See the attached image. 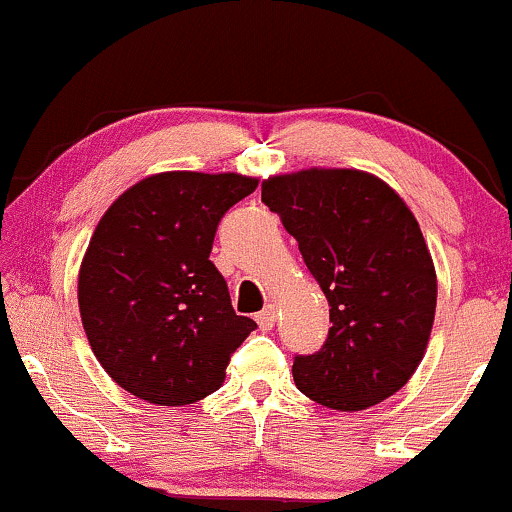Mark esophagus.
Instances as JSON below:
<instances>
[{
    "label": "esophagus",
    "instance_id": "34e87169",
    "mask_svg": "<svg viewBox=\"0 0 512 512\" xmlns=\"http://www.w3.org/2000/svg\"><path fill=\"white\" fill-rule=\"evenodd\" d=\"M275 316H278V311H275L273 304H268L266 309H263L261 314L256 316L258 328H261V330H273V326H275Z\"/></svg>",
    "mask_w": 512,
    "mask_h": 512
}]
</instances>
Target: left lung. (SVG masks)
Wrapping results in <instances>:
<instances>
[{
	"instance_id": "left-lung-1",
	"label": "left lung",
	"mask_w": 512,
	"mask_h": 512,
	"mask_svg": "<svg viewBox=\"0 0 512 512\" xmlns=\"http://www.w3.org/2000/svg\"><path fill=\"white\" fill-rule=\"evenodd\" d=\"M261 198L299 242L330 306L321 350L294 357L297 388L342 412L398 393L436 314V270L410 208L359 170L280 174L263 182Z\"/></svg>"
}]
</instances>
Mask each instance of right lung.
<instances>
[{"mask_svg": "<svg viewBox=\"0 0 512 512\" xmlns=\"http://www.w3.org/2000/svg\"><path fill=\"white\" fill-rule=\"evenodd\" d=\"M256 186L242 174L162 172L124 191L95 227L78 273L83 330L102 369L136 398L203 400L256 328L234 314L210 261L222 215Z\"/></svg>", "mask_w": 512, "mask_h": 512, "instance_id": "obj_1", "label": "right lung"}]
</instances>
